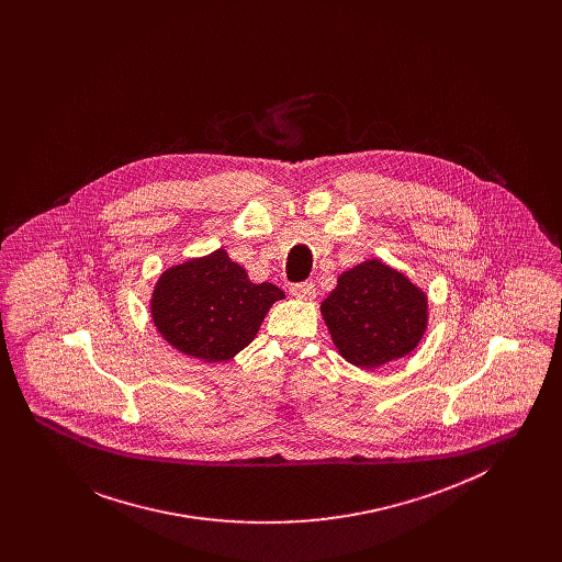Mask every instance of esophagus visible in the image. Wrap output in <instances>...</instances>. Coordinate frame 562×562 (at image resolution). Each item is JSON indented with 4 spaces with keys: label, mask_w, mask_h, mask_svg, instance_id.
I'll return each instance as SVG.
<instances>
[{
    "label": "esophagus",
    "mask_w": 562,
    "mask_h": 562,
    "mask_svg": "<svg viewBox=\"0 0 562 562\" xmlns=\"http://www.w3.org/2000/svg\"><path fill=\"white\" fill-rule=\"evenodd\" d=\"M291 294L294 299H314L316 296V284L314 282H301L291 286Z\"/></svg>",
    "instance_id": "obj_1"
}]
</instances>
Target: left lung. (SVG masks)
<instances>
[{
	"instance_id": "1",
	"label": "left lung",
	"mask_w": 562,
	"mask_h": 562,
	"mask_svg": "<svg viewBox=\"0 0 562 562\" xmlns=\"http://www.w3.org/2000/svg\"><path fill=\"white\" fill-rule=\"evenodd\" d=\"M321 312L339 353L369 371L411 353L428 328L426 293L379 259L344 271Z\"/></svg>"
}]
</instances>
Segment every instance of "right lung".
<instances>
[{
	"instance_id": "obj_1",
	"label": "right lung",
	"mask_w": 562,
	"mask_h": 562,
	"mask_svg": "<svg viewBox=\"0 0 562 562\" xmlns=\"http://www.w3.org/2000/svg\"><path fill=\"white\" fill-rule=\"evenodd\" d=\"M280 299L284 293L278 286L250 282L246 269L218 248L161 273L151 294V318L181 353L223 362L255 339Z\"/></svg>"
}]
</instances>
